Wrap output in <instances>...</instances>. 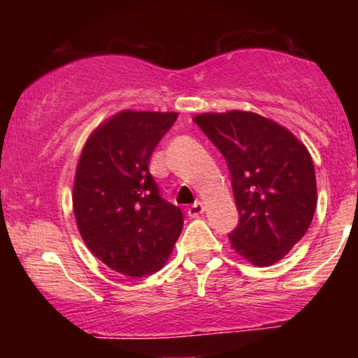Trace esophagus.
I'll list each match as a JSON object with an SVG mask.
<instances>
[{
  "label": "esophagus",
  "instance_id": "1",
  "mask_svg": "<svg viewBox=\"0 0 358 358\" xmlns=\"http://www.w3.org/2000/svg\"><path fill=\"white\" fill-rule=\"evenodd\" d=\"M188 217H192V219H196V217H200L203 213V205L200 202H195L192 205V207H188Z\"/></svg>",
  "mask_w": 358,
  "mask_h": 358
}]
</instances>
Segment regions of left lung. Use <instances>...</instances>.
I'll use <instances>...</instances> for the list:
<instances>
[{
    "instance_id": "1",
    "label": "left lung",
    "mask_w": 358,
    "mask_h": 358,
    "mask_svg": "<svg viewBox=\"0 0 358 358\" xmlns=\"http://www.w3.org/2000/svg\"><path fill=\"white\" fill-rule=\"evenodd\" d=\"M193 121L227 162L239 212V224L229 234L234 250L254 266L274 264L313 220L310 153L289 131L254 113H207Z\"/></svg>"
}]
</instances>
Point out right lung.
Returning a JSON list of instances; mask_svg holds the SVG:
<instances>
[{
    "mask_svg": "<svg viewBox=\"0 0 358 358\" xmlns=\"http://www.w3.org/2000/svg\"><path fill=\"white\" fill-rule=\"evenodd\" d=\"M176 113L122 110L87 139L73 182V213L90 252L126 276L163 268L183 227L159 193L150 158Z\"/></svg>",
    "mask_w": 358,
    "mask_h": 358,
    "instance_id": "add662e5",
    "label": "right lung"
}]
</instances>
